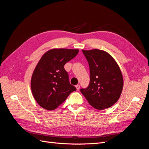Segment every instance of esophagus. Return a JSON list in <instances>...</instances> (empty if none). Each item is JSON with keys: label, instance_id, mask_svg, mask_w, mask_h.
<instances>
[{"label": "esophagus", "instance_id": "obj_1", "mask_svg": "<svg viewBox=\"0 0 149 149\" xmlns=\"http://www.w3.org/2000/svg\"><path fill=\"white\" fill-rule=\"evenodd\" d=\"M76 89H77V90H79V89L80 88V86L79 84L76 85Z\"/></svg>", "mask_w": 149, "mask_h": 149}]
</instances>
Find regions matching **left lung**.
I'll return each instance as SVG.
<instances>
[{"label": "left lung", "instance_id": "8db88e82", "mask_svg": "<svg viewBox=\"0 0 149 149\" xmlns=\"http://www.w3.org/2000/svg\"><path fill=\"white\" fill-rule=\"evenodd\" d=\"M88 62L89 86L80 91L89 104L98 110L111 107L118 101L124 81L119 67L109 53L98 49L82 50Z\"/></svg>", "mask_w": 149, "mask_h": 149}]
</instances>
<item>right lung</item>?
Here are the masks:
<instances>
[{
    "mask_svg": "<svg viewBox=\"0 0 149 149\" xmlns=\"http://www.w3.org/2000/svg\"><path fill=\"white\" fill-rule=\"evenodd\" d=\"M78 52V49H52L38 61L31 76V89L35 100L42 107L55 109L76 90L70 84L64 66Z\"/></svg>",
    "mask_w": 149,
    "mask_h": 149,
    "instance_id": "obj_1",
    "label": "right lung"
}]
</instances>
